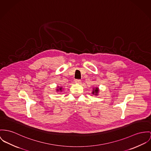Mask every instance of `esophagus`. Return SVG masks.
Masks as SVG:
<instances>
[{
	"label": "esophagus",
	"mask_w": 151,
	"mask_h": 151,
	"mask_svg": "<svg viewBox=\"0 0 151 151\" xmlns=\"http://www.w3.org/2000/svg\"><path fill=\"white\" fill-rule=\"evenodd\" d=\"M75 83L76 84H81V80H75Z\"/></svg>",
	"instance_id": "esophagus-1"
}]
</instances>
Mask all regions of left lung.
<instances>
[{"instance_id":"left-lung-1","label":"left lung","mask_w":151,"mask_h":151,"mask_svg":"<svg viewBox=\"0 0 151 151\" xmlns=\"http://www.w3.org/2000/svg\"><path fill=\"white\" fill-rule=\"evenodd\" d=\"M99 89L98 87H93V91H92V94L96 96V95H98L99 94Z\"/></svg>"}]
</instances>
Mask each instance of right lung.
<instances>
[{
    "instance_id": "1",
    "label": "right lung",
    "mask_w": 151,
    "mask_h": 151,
    "mask_svg": "<svg viewBox=\"0 0 151 151\" xmlns=\"http://www.w3.org/2000/svg\"><path fill=\"white\" fill-rule=\"evenodd\" d=\"M63 87H60V86H57L56 89V91H57L58 93H60V92H61V91H63Z\"/></svg>"
}]
</instances>
